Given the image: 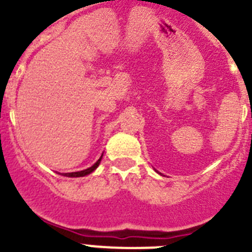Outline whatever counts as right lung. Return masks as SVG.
Segmentation results:
<instances>
[{
  "instance_id": "obj_1",
  "label": "right lung",
  "mask_w": 252,
  "mask_h": 252,
  "mask_svg": "<svg viewBox=\"0 0 252 252\" xmlns=\"http://www.w3.org/2000/svg\"><path fill=\"white\" fill-rule=\"evenodd\" d=\"M102 157H103V153H102V155L99 157V159L97 160V161L93 164L92 166H90V168L84 169V170H81V171H73V173H63L62 175H64V177H69V178H79V177H86V175L91 174V173H93V171L95 170V169L98 168L99 162H101L102 160Z\"/></svg>"
}]
</instances>
